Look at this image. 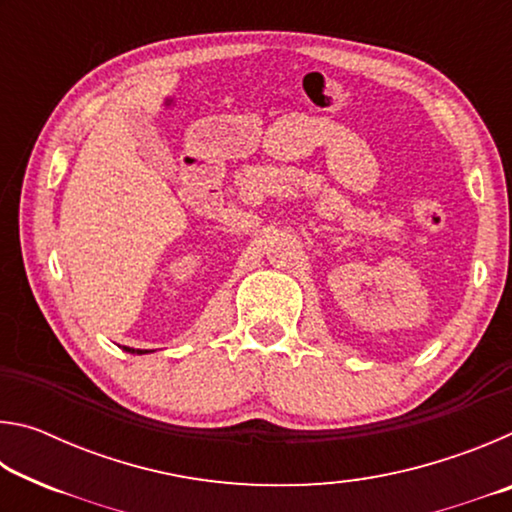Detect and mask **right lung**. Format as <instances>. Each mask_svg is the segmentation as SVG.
Masks as SVG:
<instances>
[{
	"instance_id": "1",
	"label": "right lung",
	"mask_w": 512,
	"mask_h": 512,
	"mask_svg": "<svg viewBox=\"0 0 512 512\" xmlns=\"http://www.w3.org/2000/svg\"><path fill=\"white\" fill-rule=\"evenodd\" d=\"M126 352H131V354H135V352H137V354H144V352H149V350H144V352H142V350H133V348H126Z\"/></svg>"
}]
</instances>
